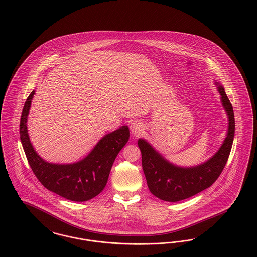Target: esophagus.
<instances>
[{
  "mask_svg": "<svg viewBox=\"0 0 257 257\" xmlns=\"http://www.w3.org/2000/svg\"><path fill=\"white\" fill-rule=\"evenodd\" d=\"M130 129H131V132L136 135V136H140L143 133L144 131V128H143V125L141 123L140 121H135L132 125L130 126Z\"/></svg>",
  "mask_w": 257,
  "mask_h": 257,
  "instance_id": "34e87169",
  "label": "esophagus"
}]
</instances>
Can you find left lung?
Masks as SVG:
<instances>
[{
  "label": "left lung",
  "mask_w": 257,
  "mask_h": 257,
  "mask_svg": "<svg viewBox=\"0 0 257 257\" xmlns=\"http://www.w3.org/2000/svg\"><path fill=\"white\" fill-rule=\"evenodd\" d=\"M217 88L228 115L229 127L221 147L208 161L195 167H178L165 160L146 141L140 139L138 142L148 188L153 195L164 201H180L212 186L228 161L234 137V114L225 90L219 84Z\"/></svg>",
  "instance_id": "1"
}]
</instances>
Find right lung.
<instances>
[{
  "instance_id": "obj_1",
  "label": "right lung",
  "mask_w": 257,
  "mask_h": 257,
  "mask_svg": "<svg viewBox=\"0 0 257 257\" xmlns=\"http://www.w3.org/2000/svg\"><path fill=\"white\" fill-rule=\"evenodd\" d=\"M33 90L27 98L20 122V138L27 161L44 186L71 201L82 202L97 196L106 185L117 154L129 140V128L122 126L104 136L88 156L72 164H53L43 160L34 150L27 134V115Z\"/></svg>"
}]
</instances>
